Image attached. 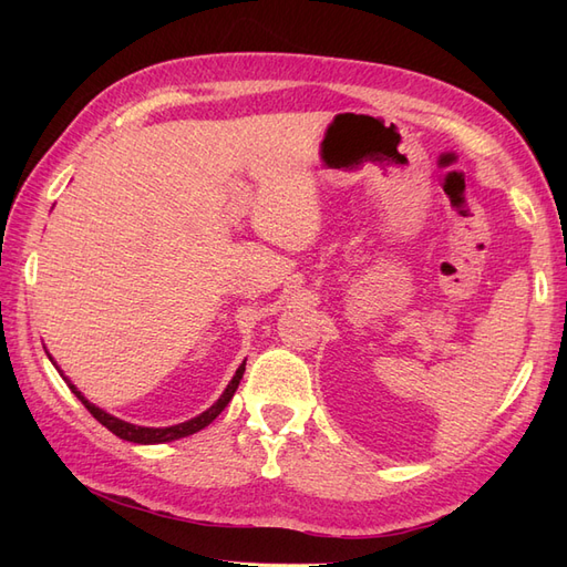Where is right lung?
Segmentation results:
<instances>
[{"label": "right lung", "instance_id": "1", "mask_svg": "<svg viewBox=\"0 0 567 567\" xmlns=\"http://www.w3.org/2000/svg\"><path fill=\"white\" fill-rule=\"evenodd\" d=\"M49 354V352H47ZM51 359V357H49ZM51 364L56 367V371L61 373V379L68 383V388L73 390V394L75 398L87 406V411L90 414L101 423V425H106L109 431L113 433V435H117L120 440H127V442H136V444H161V442H173V440H179V437H186V435H194V433H198V431H203L205 425H210L221 411H225V406L231 402V398H234V392H236V388H238V383H241V379H244V371H246V362L236 369V373H234V379L229 381V385L225 388V392L219 394V400L210 406V409H205L203 414H198L196 419H188V421H184V423H177V425H165V427H146V425H134V423H127V421H123V419H117V416H113V414H109V411H104V409H99L96 404H92L87 398H84V394L71 383V379H68V375L59 369V364L54 362V359H51Z\"/></svg>", "mask_w": 567, "mask_h": 567}]
</instances>
